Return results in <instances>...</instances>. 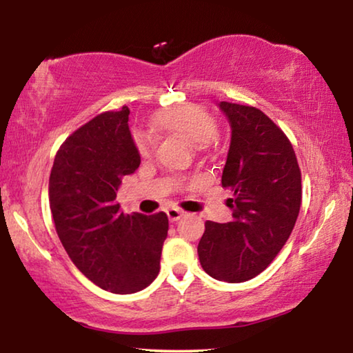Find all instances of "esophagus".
Masks as SVG:
<instances>
[{
  "instance_id": "obj_1",
  "label": "esophagus",
  "mask_w": 353,
  "mask_h": 353,
  "mask_svg": "<svg viewBox=\"0 0 353 353\" xmlns=\"http://www.w3.org/2000/svg\"><path fill=\"white\" fill-rule=\"evenodd\" d=\"M166 214H168V219L171 223H177V221L182 218L183 213L179 210V208H170V210H166Z\"/></svg>"
}]
</instances>
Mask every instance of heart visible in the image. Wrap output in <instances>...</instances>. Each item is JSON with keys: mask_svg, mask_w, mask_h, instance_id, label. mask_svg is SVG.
<instances>
[{"mask_svg": "<svg viewBox=\"0 0 353 353\" xmlns=\"http://www.w3.org/2000/svg\"><path fill=\"white\" fill-rule=\"evenodd\" d=\"M154 126L163 132L181 135L194 146L204 148L214 140L218 128L210 113L194 104H182L172 109L160 112L154 118ZM141 154L149 152V143L146 139H137Z\"/></svg>", "mask_w": 353, "mask_h": 353, "instance_id": "obj_1", "label": "heart"}]
</instances>
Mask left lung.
I'll return each instance as SVG.
<instances>
[{
  "label": "left lung",
  "instance_id": "1",
  "mask_svg": "<svg viewBox=\"0 0 353 353\" xmlns=\"http://www.w3.org/2000/svg\"><path fill=\"white\" fill-rule=\"evenodd\" d=\"M232 137L223 170L234 221H207L198 255L204 271L229 283L266 270L285 246L302 201L301 170L290 140L261 110L221 101Z\"/></svg>",
  "mask_w": 353,
  "mask_h": 353
}]
</instances>
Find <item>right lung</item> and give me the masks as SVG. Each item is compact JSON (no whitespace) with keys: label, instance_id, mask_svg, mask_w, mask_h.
<instances>
[{"label":"right lung","instance_id":"1","mask_svg":"<svg viewBox=\"0 0 353 353\" xmlns=\"http://www.w3.org/2000/svg\"><path fill=\"white\" fill-rule=\"evenodd\" d=\"M126 105L105 112L71 134L50 176V207L57 235L77 270L115 294L154 282L168 216L124 214L117 204L121 179L140 166Z\"/></svg>","mask_w":353,"mask_h":353}]
</instances>
